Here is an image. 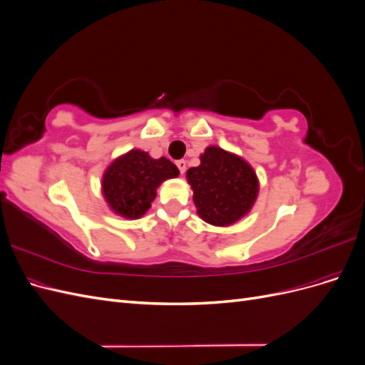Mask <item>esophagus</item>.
<instances>
[{
    "label": "esophagus",
    "mask_w": 365,
    "mask_h": 365,
    "mask_svg": "<svg viewBox=\"0 0 365 365\" xmlns=\"http://www.w3.org/2000/svg\"><path fill=\"white\" fill-rule=\"evenodd\" d=\"M176 168H178L180 173H184V172H185V168H187V164H185L184 160H178V161H176Z\"/></svg>",
    "instance_id": "34e87169"
}]
</instances>
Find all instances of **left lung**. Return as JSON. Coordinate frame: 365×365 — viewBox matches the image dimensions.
I'll return each instance as SVG.
<instances>
[{
  "label": "left lung",
  "instance_id": "1",
  "mask_svg": "<svg viewBox=\"0 0 365 365\" xmlns=\"http://www.w3.org/2000/svg\"><path fill=\"white\" fill-rule=\"evenodd\" d=\"M193 201L205 222L225 227L245 216L257 197L259 182L251 165L242 158L210 146L201 164L187 170Z\"/></svg>",
  "mask_w": 365,
  "mask_h": 365
}]
</instances>
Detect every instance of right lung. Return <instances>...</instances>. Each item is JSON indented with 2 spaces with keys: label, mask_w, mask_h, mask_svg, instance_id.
<instances>
[{
  "label": "right lung",
  "mask_w": 365,
  "mask_h": 365,
  "mask_svg": "<svg viewBox=\"0 0 365 365\" xmlns=\"http://www.w3.org/2000/svg\"><path fill=\"white\" fill-rule=\"evenodd\" d=\"M178 173V168L168 158L153 160L146 152L130 150L105 172L102 181L105 200L120 216L141 217L155 200L157 187Z\"/></svg>",
  "instance_id": "1"
}]
</instances>
